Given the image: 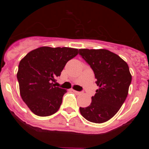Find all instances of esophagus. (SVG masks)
Segmentation results:
<instances>
[{
  "mask_svg": "<svg viewBox=\"0 0 149 149\" xmlns=\"http://www.w3.org/2000/svg\"><path fill=\"white\" fill-rule=\"evenodd\" d=\"M74 92V93H75V94H77V95H80V94H81V92H78V91H76V90H72Z\"/></svg>",
  "mask_w": 149,
  "mask_h": 149,
  "instance_id": "1",
  "label": "esophagus"
}]
</instances>
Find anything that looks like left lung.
Masks as SVG:
<instances>
[{"label": "left lung", "instance_id": "8db88e82", "mask_svg": "<svg viewBox=\"0 0 149 149\" xmlns=\"http://www.w3.org/2000/svg\"><path fill=\"white\" fill-rule=\"evenodd\" d=\"M93 68L98 89L87 107H80L81 115L91 122L104 123L119 111L128 94L131 83L127 63L106 49L79 50Z\"/></svg>", "mask_w": 149, "mask_h": 149}]
</instances>
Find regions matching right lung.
Returning <instances> with one entry per match:
<instances>
[{
	"label": "right lung",
	"mask_w": 149,
	"mask_h": 149,
	"mask_svg": "<svg viewBox=\"0 0 149 149\" xmlns=\"http://www.w3.org/2000/svg\"><path fill=\"white\" fill-rule=\"evenodd\" d=\"M78 54V49L42 46L30 51L21 60L17 78L22 100L39 116H48L60 108L66 89L55 86L68 60Z\"/></svg>",
	"instance_id": "add662e5"
}]
</instances>
